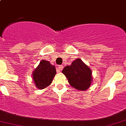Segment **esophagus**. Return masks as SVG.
I'll return each instance as SVG.
<instances>
[{"label":"esophagus","mask_w":126,"mask_h":126,"mask_svg":"<svg viewBox=\"0 0 126 126\" xmlns=\"http://www.w3.org/2000/svg\"><path fill=\"white\" fill-rule=\"evenodd\" d=\"M63 67H64V66H63L62 65H59V66L57 67V71H58V72H60V71H62V69H63Z\"/></svg>","instance_id":"obj_1"}]
</instances>
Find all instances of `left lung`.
<instances>
[{
	"instance_id": "8db88e82",
	"label": "left lung",
	"mask_w": 126,
	"mask_h": 126,
	"mask_svg": "<svg viewBox=\"0 0 126 126\" xmlns=\"http://www.w3.org/2000/svg\"><path fill=\"white\" fill-rule=\"evenodd\" d=\"M62 72L65 76L71 87L78 91H86L92 82V71L80 58L76 59L71 65H67Z\"/></svg>"
}]
</instances>
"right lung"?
<instances>
[{
    "mask_svg": "<svg viewBox=\"0 0 126 126\" xmlns=\"http://www.w3.org/2000/svg\"><path fill=\"white\" fill-rule=\"evenodd\" d=\"M56 74V69L49 61L42 60L32 72V79L35 87L43 89L49 86L52 82Z\"/></svg>",
    "mask_w": 126,
    "mask_h": 126,
    "instance_id": "1",
    "label": "right lung"
}]
</instances>
